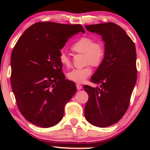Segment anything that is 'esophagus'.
Segmentation results:
<instances>
[{
	"mask_svg": "<svg viewBox=\"0 0 150 150\" xmlns=\"http://www.w3.org/2000/svg\"><path fill=\"white\" fill-rule=\"evenodd\" d=\"M76 88L78 90H81L82 89V85H81V84H76Z\"/></svg>",
	"mask_w": 150,
	"mask_h": 150,
	"instance_id": "esophagus-1",
	"label": "esophagus"
}]
</instances>
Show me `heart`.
<instances>
[{
  "label": "heart",
  "mask_w": 150,
  "mask_h": 150,
  "mask_svg": "<svg viewBox=\"0 0 150 150\" xmlns=\"http://www.w3.org/2000/svg\"><path fill=\"white\" fill-rule=\"evenodd\" d=\"M71 50L76 53L84 54V63L88 64L81 69H74L67 74L69 81L77 83H83L91 74L93 67H98L103 62L106 55L105 45L101 41H94L91 37L83 36L79 38L71 44ZM59 61L62 66L69 68L71 66V60L66 53L61 51Z\"/></svg>",
  "instance_id": "1"
}]
</instances>
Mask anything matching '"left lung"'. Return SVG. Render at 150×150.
Instances as JSON below:
<instances>
[{
	"instance_id": "8db88e82",
	"label": "left lung",
	"mask_w": 150,
	"mask_h": 150,
	"mask_svg": "<svg viewBox=\"0 0 150 150\" xmlns=\"http://www.w3.org/2000/svg\"><path fill=\"white\" fill-rule=\"evenodd\" d=\"M85 27L102 36L106 55L90 80L100 84V87H84L89 95L85 117L93 126L104 128L118 122L128 108L137 78L136 48L133 41L117 24L107 22Z\"/></svg>"
}]
</instances>
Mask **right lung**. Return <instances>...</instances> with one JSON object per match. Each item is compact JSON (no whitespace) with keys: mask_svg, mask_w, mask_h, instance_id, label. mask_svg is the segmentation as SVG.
<instances>
[{"mask_svg":"<svg viewBox=\"0 0 150 150\" xmlns=\"http://www.w3.org/2000/svg\"><path fill=\"white\" fill-rule=\"evenodd\" d=\"M81 24L37 22L28 27L13 48L11 85L18 108L26 120L42 128L62 120L65 106L76 92L65 79L59 55Z\"/></svg>","mask_w":150,"mask_h":150,"instance_id":"obj_1","label":"right lung"}]
</instances>
